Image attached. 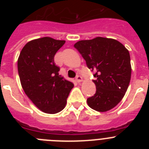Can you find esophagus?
<instances>
[{"label": "esophagus", "mask_w": 149, "mask_h": 149, "mask_svg": "<svg viewBox=\"0 0 149 149\" xmlns=\"http://www.w3.org/2000/svg\"><path fill=\"white\" fill-rule=\"evenodd\" d=\"M75 80H76V81H77V83H80V82H81V81H83L82 77H81V76H80V75H77V77H76Z\"/></svg>", "instance_id": "obj_1"}]
</instances>
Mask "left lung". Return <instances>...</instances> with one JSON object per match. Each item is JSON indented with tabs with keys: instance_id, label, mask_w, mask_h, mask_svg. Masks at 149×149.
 Returning <instances> with one entry per match:
<instances>
[{
	"instance_id": "obj_1",
	"label": "left lung",
	"mask_w": 149,
	"mask_h": 149,
	"mask_svg": "<svg viewBox=\"0 0 149 149\" xmlns=\"http://www.w3.org/2000/svg\"><path fill=\"white\" fill-rule=\"evenodd\" d=\"M89 69L95 74L96 93L87 98L89 107L106 112L122 101L131 77L130 54L119 41L104 37L81 40L74 44Z\"/></svg>"
}]
</instances>
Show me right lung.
<instances>
[{"instance_id": "right-lung-1", "label": "right lung", "mask_w": 149, "mask_h": 149, "mask_svg": "<svg viewBox=\"0 0 149 149\" xmlns=\"http://www.w3.org/2000/svg\"><path fill=\"white\" fill-rule=\"evenodd\" d=\"M65 40L51 37L33 39L24 46L18 59L21 84L36 107L46 113L54 114L65 108L74 84L59 74L54 55Z\"/></svg>"}]
</instances>
